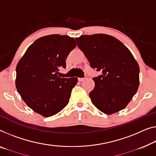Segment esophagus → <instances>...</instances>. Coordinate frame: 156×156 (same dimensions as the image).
Masks as SVG:
<instances>
[{
    "instance_id": "obj_1",
    "label": "esophagus",
    "mask_w": 156,
    "mask_h": 156,
    "mask_svg": "<svg viewBox=\"0 0 156 156\" xmlns=\"http://www.w3.org/2000/svg\"><path fill=\"white\" fill-rule=\"evenodd\" d=\"M85 78H78V80L79 81H80V82H81V81H83V80H85Z\"/></svg>"
}]
</instances>
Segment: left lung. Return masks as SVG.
<instances>
[{
	"label": "left lung",
	"instance_id": "left-lung-1",
	"mask_svg": "<svg viewBox=\"0 0 156 156\" xmlns=\"http://www.w3.org/2000/svg\"><path fill=\"white\" fill-rule=\"evenodd\" d=\"M90 66L101 71L93 78L95 86L90 92L92 104L111 115L126 107L139 85V66L129 49L115 37L99 34L76 38Z\"/></svg>",
	"mask_w": 156,
	"mask_h": 156
}]
</instances>
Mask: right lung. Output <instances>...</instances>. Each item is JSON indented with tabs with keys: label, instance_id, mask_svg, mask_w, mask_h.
<instances>
[{
	"label": "right lung",
	"instance_id": "add662e5",
	"mask_svg": "<svg viewBox=\"0 0 156 156\" xmlns=\"http://www.w3.org/2000/svg\"><path fill=\"white\" fill-rule=\"evenodd\" d=\"M76 46L75 39L58 34L34 41L16 67L15 85L27 105L43 117L61 111L69 103L77 78L58 76L66 67L67 56Z\"/></svg>",
	"mask_w": 156,
	"mask_h": 156
}]
</instances>
